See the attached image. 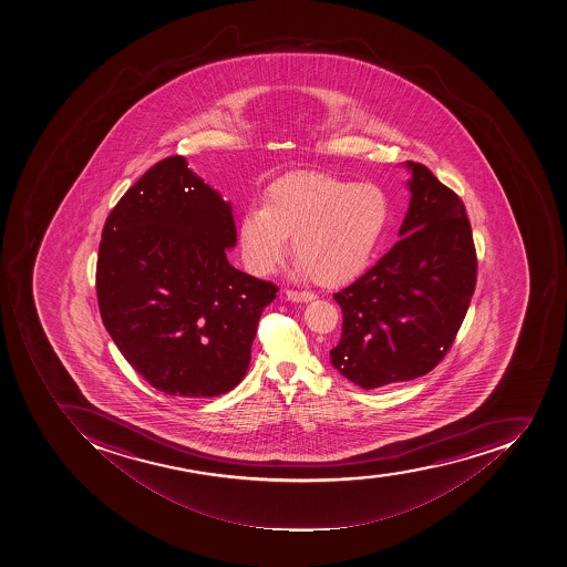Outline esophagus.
Masks as SVG:
<instances>
[{
	"mask_svg": "<svg viewBox=\"0 0 567 567\" xmlns=\"http://www.w3.org/2000/svg\"><path fill=\"white\" fill-rule=\"evenodd\" d=\"M285 296L291 302H311V300L317 299V296L311 291L286 290Z\"/></svg>",
	"mask_w": 567,
	"mask_h": 567,
	"instance_id": "34e87169",
	"label": "esophagus"
}]
</instances>
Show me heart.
I'll return each instance as SVG.
<instances>
[{
  "mask_svg": "<svg viewBox=\"0 0 567 567\" xmlns=\"http://www.w3.org/2000/svg\"><path fill=\"white\" fill-rule=\"evenodd\" d=\"M389 216V198L375 184L328 174L290 175L271 184L265 206L248 207L241 216V256L254 276H268L293 236L300 276L340 285L369 267Z\"/></svg>",
  "mask_w": 567,
  "mask_h": 567,
  "instance_id": "heart-1",
  "label": "heart"
}]
</instances>
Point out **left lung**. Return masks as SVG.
I'll return each mask as SVG.
<instances>
[{"instance_id":"obj_1","label":"left lung","mask_w":567,"mask_h":567,"mask_svg":"<svg viewBox=\"0 0 567 567\" xmlns=\"http://www.w3.org/2000/svg\"><path fill=\"white\" fill-rule=\"evenodd\" d=\"M410 207L398 244L334 293L343 311L334 369L372 390L439 365L464 322L476 286V250L464 202L422 164L404 163Z\"/></svg>"}]
</instances>
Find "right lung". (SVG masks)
I'll return each mask as SVG.
<instances>
[{
  "mask_svg": "<svg viewBox=\"0 0 567 567\" xmlns=\"http://www.w3.org/2000/svg\"><path fill=\"white\" fill-rule=\"evenodd\" d=\"M230 202L187 168L159 161L103 227L96 296L103 326L154 389L216 398L244 380L277 286L236 270Z\"/></svg>",
  "mask_w": 567,
  "mask_h": 567,
  "instance_id": "1",
  "label": "right lung"
}]
</instances>
